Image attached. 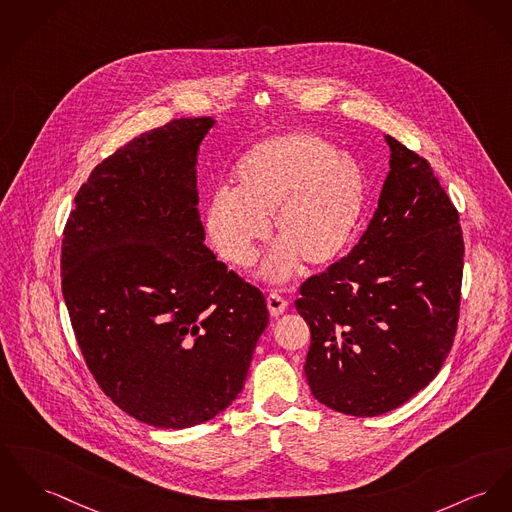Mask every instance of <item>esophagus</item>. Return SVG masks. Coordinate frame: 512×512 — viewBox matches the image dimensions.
Segmentation results:
<instances>
[{"label": "esophagus", "mask_w": 512, "mask_h": 512, "mask_svg": "<svg viewBox=\"0 0 512 512\" xmlns=\"http://www.w3.org/2000/svg\"><path fill=\"white\" fill-rule=\"evenodd\" d=\"M289 307V303L281 297V295H277V293H270L268 295V308H270V314L272 316H279V314H283L285 310Z\"/></svg>", "instance_id": "34e87169"}]
</instances>
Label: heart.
Returning <instances> with one entry per match:
<instances>
[{
	"label": "heart",
	"instance_id": "1",
	"mask_svg": "<svg viewBox=\"0 0 512 512\" xmlns=\"http://www.w3.org/2000/svg\"><path fill=\"white\" fill-rule=\"evenodd\" d=\"M235 192L217 190L205 205L207 237L231 266L254 262L272 217L277 242L262 275L287 281L301 260L334 264L363 215L367 178L361 165L322 136L285 132L254 143L233 169Z\"/></svg>",
	"mask_w": 512,
	"mask_h": 512
}]
</instances>
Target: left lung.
Segmentation results:
<instances>
[{
	"label": "left lung",
	"mask_w": 512,
	"mask_h": 512,
	"mask_svg": "<svg viewBox=\"0 0 512 512\" xmlns=\"http://www.w3.org/2000/svg\"><path fill=\"white\" fill-rule=\"evenodd\" d=\"M384 139L390 172L367 231L295 301L312 396L355 417L400 408L439 375L460 310L458 211L423 157Z\"/></svg>",
	"instance_id": "left-lung-1"
}]
</instances>
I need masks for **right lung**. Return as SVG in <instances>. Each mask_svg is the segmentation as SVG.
Returning a JSON list of instances; mask_svg holds the SVG:
<instances>
[{
  "mask_svg": "<svg viewBox=\"0 0 512 512\" xmlns=\"http://www.w3.org/2000/svg\"><path fill=\"white\" fill-rule=\"evenodd\" d=\"M213 126L172 120L104 159L62 240V293L91 375L118 408L161 429L229 408L268 326L262 291L204 244L196 161Z\"/></svg>",
  "mask_w": 512,
  "mask_h": 512,
  "instance_id": "obj_1",
  "label": "right lung"
}]
</instances>
